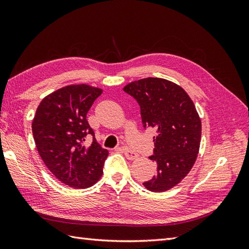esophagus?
<instances>
[{
    "mask_svg": "<svg viewBox=\"0 0 249 249\" xmlns=\"http://www.w3.org/2000/svg\"><path fill=\"white\" fill-rule=\"evenodd\" d=\"M123 152H124V154H125V156L127 157V160H137V158L139 157V155L137 154V153H135L134 151H131V150H129L128 147H126V146H124L123 149Z\"/></svg>",
    "mask_w": 249,
    "mask_h": 249,
    "instance_id": "obj_1",
    "label": "esophagus"
}]
</instances>
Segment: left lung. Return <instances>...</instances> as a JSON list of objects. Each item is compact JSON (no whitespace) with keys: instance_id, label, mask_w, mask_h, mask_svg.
I'll use <instances>...</instances> for the list:
<instances>
[{"instance_id":"left-lung-1","label":"left lung","mask_w":249,"mask_h":249,"mask_svg":"<svg viewBox=\"0 0 249 249\" xmlns=\"http://www.w3.org/2000/svg\"><path fill=\"white\" fill-rule=\"evenodd\" d=\"M124 91L138 102L143 127L156 129V174L143 183L154 193L166 192L182 181L197 160L201 120L184 89L166 79L144 78L128 83Z\"/></svg>"}]
</instances>
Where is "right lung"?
Segmentation results:
<instances>
[{"instance_id":"add662e5","label":"right lung","mask_w":249,"mask_h":249,"mask_svg":"<svg viewBox=\"0 0 249 249\" xmlns=\"http://www.w3.org/2000/svg\"><path fill=\"white\" fill-rule=\"evenodd\" d=\"M102 89L71 84L56 89L41 100L36 110L32 131L41 160L53 176L68 186L88 188L103 176L109 152L100 146L87 113ZM87 134L92 145L83 143Z\"/></svg>"}]
</instances>
